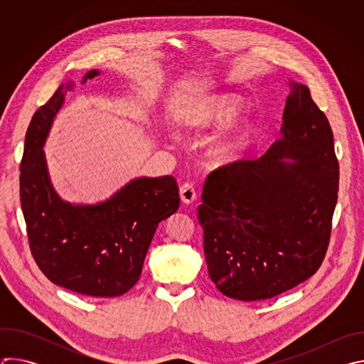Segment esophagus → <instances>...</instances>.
<instances>
[{
  "mask_svg": "<svg viewBox=\"0 0 364 364\" xmlns=\"http://www.w3.org/2000/svg\"><path fill=\"white\" fill-rule=\"evenodd\" d=\"M180 197H181V201L184 204H191L196 200V197H197L194 186L190 184V183L183 184L181 188H180Z\"/></svg>",
  "mask_w": 364,
  "mask_h": 364,
  "instance_id": "obj_1",
  "label": "esophagus"
}]
</instances>
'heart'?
I'll list each match as a JSON object with an SVG mask.
<instances>
[{
	"label": "heart",
	"mask_w": 364,
	"mask_h": 364,
	"mask_svg": "<svg viewBox=\"0 0 364 364\" xmlns=\"http://www.w3.org/2000/svg\"><path fill=\"white\" fill-rule=\"evenodd\" d=\"M240 99L228 92H210L198 95L183 108L181 125L193 132H209L230 124L240 112ZM255 127L249 119H242L220 132L207 149L209 160L218 167L237 163L253 138Z\"/></svg>",
	"instance_id": "b5f03b06"
}]
</instances>
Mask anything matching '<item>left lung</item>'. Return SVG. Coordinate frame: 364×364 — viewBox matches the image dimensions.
<instances>
[{
    "label": "left lung",
    "instance_id": "8db88e82",
    "mask_svg": "<svg viewBox=\"0 0 364 364\" xmlns=\"http://www.w3.org/2000/svg\"><path fill=\"white\" fill-rule=\"evenodd\" d=\"M282 121L261 159L213 171L203 188L205 262L229 298L279 295L314 275L327 250L338 191L330 122L294 80Z\"/></svg>",
    "mask_w": 364,
    "mask_h": 364
}]
</instances>
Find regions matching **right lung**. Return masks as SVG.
<instances>
[{
  "mask_svg": "<svg viewBox=\"0 0 364 364\" xmlns=\"http://www.w3.org/2000/svg\"><path fill=\"white\" fill-rule=\"evenodd\" d=\"M99 75L89 70L82 83ZM73 87V80L62 83L37 109L26 134L20 198L28 243L53 284L89 296H119L139 279L159 223L178 210V187L171 176H142L97 203L63 200L50 180L43 148Z\"/></svg>",
  "mask_w": 364,
  "mask_h": 364,
  "instance_id": "add662e5",
  "label": "right lung"
}]
</instances>
